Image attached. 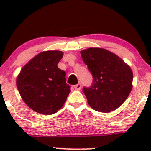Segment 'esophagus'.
<instances>
[{
  "instance_id": "esophagus-1",
  "label": "esophagus",
  "mask_w": 151,
  "mask_h": 151,
  "mask_svg": "<svg viewBox=\"0 0 151 151\" xmlns=\"http://www.w3.org/2000/svg\"><path fill=\"white\" fill-rule=\"evenodd\" d=\"M74 87L76 90H78V91H80L82 88V85H81V83H78V84L74 85Z\"/></svg>"
}]
</instances>
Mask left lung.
Returning a JSON list of instances; mask_svg holds the SVG:
<instances>
[{
	"label": "left lung",
	"instance_id": "8db88e82",
	"mask_svg": "<svg viewBox=\"0 0 151 151\" xmlns=\"http://www.w3.org/2000/svg\"><path fill=\"white\" fill-rule=\"evenodd\" d=\"M80 53L93 77L92 85L83 88L88 104L101 112L118 109L132 89L130 66L115 53L103 48L91 47Z\"/></svg>",
	"mask_w": 151,
	"mask_h": 151
}]
</instances>
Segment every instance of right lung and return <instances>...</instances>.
I'll list each match as a JSON object with an SVG mask.
<instances>
[{
  "label": "right lung",
  "instance_id": "add662e5",
  "mask_svg": "<svg viewBox=\"0 0 151 151\" xmlns=\"http://www.w3.org/2000/svg\"><path fill=\"white\" fill-rule=\"evenodd\" d=\"M63 56V52L58 50L42 52L22 67L17 77L22 100L38 113H55L71 91L66 83V72L57 66Z\"/></svg>",
  "mask_w": 151,
  "mask_h": 151
}]
</instances>
